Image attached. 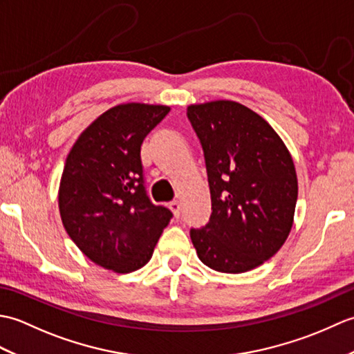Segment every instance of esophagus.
<instances>
[{
	"label": "esophagus",
	"instance_id": "obj_1",
	"mask_svg": "<svg viewBox=\"0 0 354 354\" xmlns=\"http://www.w3.org/2000/svg\"><path fill=\"white\" fill-rule=\"evenodd\" d=\"M169 207H170V209L173 212V214H175L176 217L181 214V204H179V201H171L170 204H169Z\"/></svg>",
	"mask_w": 354,
	"mask_h": 354
}]
</instances>
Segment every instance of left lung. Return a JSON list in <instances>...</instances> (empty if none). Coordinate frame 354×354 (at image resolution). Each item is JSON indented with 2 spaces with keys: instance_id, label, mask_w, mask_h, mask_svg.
Returning a JSON list of instances; mask_svg holds the SVG:
<instances>
[{
  "instance_id": "obj_1",
  "label": "left lung",
  "mask_w": 354,
  "mask_h": 354,
  "mask_svg": "<svg viewBox=\"0 0 354 354\" xmlns=\"http://www.w3.org/2000/svg\"><path fill=\"white\" fill-rule=\"evenodd\" d=\"M187 117L205 156L212 216L190 237L201 261L240 274L263 265L288 239L298 198L297 171L265 118L237 102L190 104Z\"/></svg>"
}]
</instances>
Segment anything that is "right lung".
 Segmentation results:
<instances>
[{
  "label": "right lung",
  "instance_id": "obj_1",
  "mask_svg": "<svg viewBox=\"0 0 354 354\" xmlns=\"http://www.w3.org/2000/svg\"><path fill=\"white\" fill-rule=\"evenodd\" d=\"M162 104L123 103L95 118L74 142L59 185L65 231L86 257L118 274L152 259L171 212L150 202L141 145L169 114Z\"/></svg>",
  "mask_w": 354,
  "mask_h": 354
}]
</instances>
